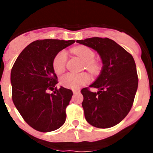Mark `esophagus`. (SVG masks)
I'll return each mask as SVG.
<instances>
[{"label": "esophagus", "instance_id": "obj_1", "mask_svg": "<svg viewBox=\"0 0 153 153\" xmlns=\"http://www.w3.org/2000/svg\"><path fill=\"white\" fill-rule=\"evenodd\" d=\"M79 92H80V90H73V93H74V94H76V93H79Z\"/></svg>", "mask_w": 153, "mask_h": 153}]
</instances>
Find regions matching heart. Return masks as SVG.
<instances>
[{
	"instance_id": "b5f03b06",
	"label": "heart",
	"mask_w": 153,
	"mask_h": 153,
	"mask_svg": "<svg viewBox=\"0 0 153 153\" xmlns=\"http://www.w3.org/2000/svg\"><path fill=\"white\" fill-rule=\"evenodd\" d=\"M73 53L80 57L86 63V68L92 73H96L99 70V63L94 60L95 53L90 48L85 46L74 47ZM67 63V53L63 51H60L55 56L53 60V68L57 74L63 73L65 70ZM90 80V76L86 73L79 74H65L60 79V83L63 86L70 89H78L80 86L88 83Z\"/></svg>"
}]
</instances>
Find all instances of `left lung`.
<instances>
[{"instance_id":"obj_1","label":"left lung","mask_w":153,"mask_h":153,"mask_svg":"<svg viewBox=\"0 0 153 153\" xmlns=\"http://www.w3.org/2000/svg\"><path fill=\"white\" fill-rule=\"evenodd\" d=\"M98 53L102 63L100 74L90 86L91 92L81 90L82 106L86 121L101 129L120 123L130 111L138 88V76L134 59L114 40L92 37L76 40Z\"/></svg>"}]
</instances>
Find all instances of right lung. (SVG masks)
<instances>
[{
    "instance_id": "obj_1",
    "label": "right lung",
    "mask_w": 153,
    "mask_h": 153,
    "mask_svg": "<svg viewBox=\"0 0 153 153\" xmlns=\"http://www.w3.org/2000/svg\"><path fill=\"white\" fill-rule=\"evenodd\" d=\"M75 40H36L27 46L17 58L10 73L12 100L25 122L40 132L59 129L66 120V108L73 92L55 88L57 76L53 60L58 53Z\"/></svg>"
}]
</instances>
